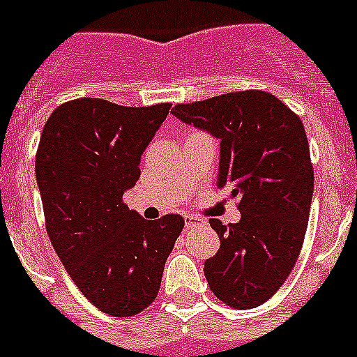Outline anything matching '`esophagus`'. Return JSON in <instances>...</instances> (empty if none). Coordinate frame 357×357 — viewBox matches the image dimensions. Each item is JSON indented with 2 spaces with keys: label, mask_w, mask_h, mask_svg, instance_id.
<instances>
[{
  "label": "esophagus",
  "mask_w": 357,
  "mask_h": 357,
  "mask_svg": "<svg viewBox=\"0 0 357 357\" xmlns=\"http://www.w3.org/2000/svg\"><path fill=\"white\" fill-rule=\"evenodd\" d=\"M201 224V220L197 218V216H185V225L186 227H195V225Z\"/></svg>",
  "instance_id": "esophagus-1"
}]
</instances>
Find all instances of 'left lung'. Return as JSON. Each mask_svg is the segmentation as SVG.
Returning <instances> with one entry per match:
<instances>
[{
	"label": "left lung",
	"mask_w": 357,
	"mask_h": 357,
	"mask_svg": "<svg viewBox=\"0 0 357 357\" xmlns=\"http://www.w3.org/2000/svg\"><path fill=\"white\" fill-rule=\"evenodd\" d=\"M171 112L218 139L216 186L239 197L238 224L209 220L220 238L204 262L209 289L232 308H255L291 275L308 225L314 167L301 119L266 91L178 103Z\"/></svg>",
	"instance_id": "1"
}]
</instances>
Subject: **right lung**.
<instances>
[{
  "label": "right lung",
  "instance_id": "add662e5",
  "mask_svg": "<svg viewBox=\"0 0 357 357\" xmlns=\"http://www.w3.org/2000/svg\"><path fill=\"white\" fill-rule=\"evenodd\" d=\"M169 109L72 100L52 112L40 137L35 174L49 239L79 291L114 317L155 301L185 225L179 215L146 220L123 202Z\"/></svg>",
  "mask_w": 357,
  "mask_h": 357
}]
</instances>
